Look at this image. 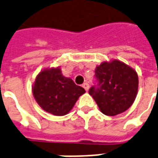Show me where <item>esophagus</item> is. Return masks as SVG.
<instances>
[{
  "mask_svg": "<svg viewBox=\"0 0 158 158\" xmlns=\"http://www.w3.org/2000/svg\"><path fill=\"white\" fill-rule=\"evenodd\" d=\"M82 86H83V88L85 89V90L86 91H88L89 90V84L88 83H84V84H83L82 85Z\"/></svg>",
  "mask_w": 158,
  "mask_h": 158,
  "instance_id": "obj_1",
  "label": "esophagus"
}]
</instances>
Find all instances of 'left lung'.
Segmentation results:
<instances>
[{
	"label": "left lung",
	"instance_id": "1",
	"mask_svg": "<svg viewBox=\"0 0 158 158\" xmlns=\"http://www.w3.org/2000/svg\"><path fill=\"white\" fill-rule=\"evenodd\" d=\"M94 79L89 94L103 114L116 115L133 104L138 89V76L127 64L118 60L102 63L95 69Z\"/></svg>",
	"mask_w": 158,
	"mask_h": 158
}]
</instances>
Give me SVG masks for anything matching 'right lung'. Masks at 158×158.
<instances>
[{
  "instance_id": "obj_1",
  "label": "right lung",
  "mask_w": 158,
  "mask_h": 158,
  "mask_svg": "<svg viewBox=\"0 0 158 158\" xmlns=\"http://www.w3.org/2000/svg\"><path fill=\"white\" fill-rule=\"evenodd\" d=\"M32 93L37 104L54 115H64L73 108L85 89L63 76L60 69L42 71L37 75Z\"/></svg>"
}]
</instances>
